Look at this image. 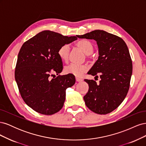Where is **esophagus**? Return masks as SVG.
<instances>
[{"instance_id":"1","label":"esophagus","mask_w":146,"mask_h":146,"mask_svg":"<svg viewBox=\"0 0 146 146\" xmlns=\"http://www.w3.org/2000/svg\"><path fill=\"white\" fill-rule=\"evenodd\" d=\"M76 81L78 82H82V79H81V78H78V77H76Z\"/></svg>"}]
</instances>
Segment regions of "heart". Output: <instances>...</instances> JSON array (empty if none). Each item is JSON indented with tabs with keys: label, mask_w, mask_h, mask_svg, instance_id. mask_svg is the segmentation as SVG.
<instances>
[{
	"label": "heart",
	"mask_w": 146,
	"mask_h": 146,
	"mask_svg": "<svg viewBox=\"0 0 146 146\" xmlns=\"http://www.w3.org/2000/svg\"><path fill=\"white\" fill-rule=\"evenodd\" d=\"M76 46L78 48H80L87 55H91L94 50L93 46L92 44L90 41L85 40V39L78 41L76 43ZM70 50V48L69 44H66L61 46L58 51V54L60 58L64 61H68L69 57ZM88 69V66L86 65L72 63L66 66L64 68V72L66 74H71L77 77H80Z\"/></svg>",
	"instance_id": "obj_1"
}]
</instances>
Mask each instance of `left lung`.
I'll return each mask as SVG.
<instances>
[{
    "instance_id": "8db88e82",
    "label": "left lung",
    "mask_w": 146,
    "mask_h": 146,
    "mask_svg": "<svg viewBox=\"0 0 146 146\" xmlns=\"http://www.w3.org/2000/svg\"><path fill=\"white\" fill-rule=\"evenodd\" d=\"M78 38L94 39L99 49L98 60L88 74L98 77L85 81L89 90L83 97L86 107L99 114L111 113L124 100L129 90L132 74V62L127 46L122 38L105 31L96 30Z\"/></svg>"
}]
</instances>
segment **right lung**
<instances>
[{
  "instance_id": "right-lung-1",
  "label": "right lung",
  "mask_w": 146,
  "mask_h": 146,
  "mask_svg": "<svg viewBox=\"0 0 146 146\" xmlns=\"http://www.w3.org/2000/svg\"><path fill=\"white\" fill-rule=\"evenodd\" d=\"M77 39L44 30L22 46L17 56L15 80L25 103L35 111L52 115L63 108L66 90L76 83L71 74L50 79L52 72L58 75L63 70L59 48Z\"/></svg>"
}]
</instances>
